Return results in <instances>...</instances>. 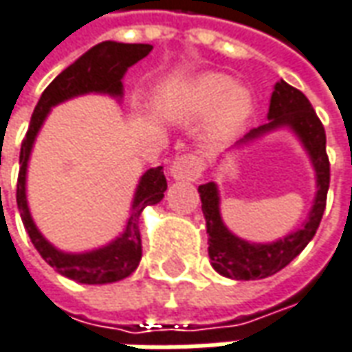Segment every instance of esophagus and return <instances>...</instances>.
<instances>
[{"label": "esophagus", "mask_w": 352, "mask_h": 352, "mask_svg": "<svg viewBox=\"0 0 352 352\" xmlns=\"http://www.w3.org/2000/svg\"><path fill=\"white\" fill-rule=\"evenodd\" d=\"M204 171V160L196 154H183L173 160L169 173L175 181H198Z\"/></svg>", "instance_id": "1"}]
</instances>
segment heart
<instances>
[{"label": "heart", "instance_id": "b5f03b06", "mask_svg": "<svg viewBox=\"0 0 352 352\" xmlns=\"http://www.w3.org/2000/svg\"><path fill=\"white\" fill-rule=\"evenodd\" d=\"M177 108L184 116H206L213 110L210 131L225 139L252 110V97L244 87H232L225 74H204L177 93Z\"/></svg>", "mask_w": 352, "mask_h": 352}]
</instances>
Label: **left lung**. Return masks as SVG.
Wrapping results in <instances>:
<instances>
[{
    "label": "left lung",
    "instance_id": "obj_1",
    "mask_svg": "<svg viewBox=\"0 0 352 352\" xmlns=\"http://www.w3.org/2000/svg\"><path fill=\"white\" fill-rule=\"evenodd\" d=\"M278 127H289L292 131H296L311 156L316 171V188H318L314 196L313 210L303 227L297 228L296 232L287 234L286 238L270 244H250L225 227L219 213L217 184H200L198 192H200L201 211L206 217V228L210 234L208 252H210L211 267L227 278L259 280L276 274L278 270L294 261L313 240L326 210V196L330 188V160L326 154L324 125L303 93L282 80L274 85L270 97L269 122L252 129L238 144L259 139L261 135L274 131Z\"/></svg>",
    "mask_w": 352,
    "mask_h": 352
}]
</instances>
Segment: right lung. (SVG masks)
I'll list each match as a JSON object with an SVG mask.
<instances>
[{
	"mask_svg": "<svg viewBox=\"0 0 352 352\" xmlns=\"http://www.w3.org/2000/svg\"><path fill=\"white\" fill-rule=\"evenodd\" d=\"M152 45L148 43H118V41H102L91 47L74 65L56 76L41 93L38 104L32 114L30 127L21 146V171L16 181V206L21 211L24 228L30 236L32 244L38 250L45 261L60 272L63 276L76 280L80 284H110L127 278L141 261V232H139V217L146 206H154L164 198L168 188V181L164 175V168L148 169L139 181L135 192L131 215L125 225L124 234L110 242L104 248L87 253H65L49 244L41 236L38 227L32 221L28 201H26V168L30 160L32 146L36 141L39 127L43 125L51 107L63 100L72 99L83 93H108L114 97H122V78L125 70L141 58L148 55Z\"/></svg>",
	"mask_w": 352,
	"mask_h": 352,
	"instance_id": "right-lung-1",
	"label": "right lung"
}]
</instances>
